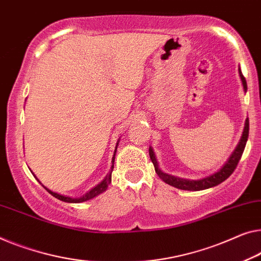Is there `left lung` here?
<instances>
[{"instance_id":"1","label":"left lung","mask_w":261,"mask_h":261,"mask_svg":"<svg viewBox=\"0 0 261 261\" xmlns=\"http://www.w3.org/2000/svg\"><path fill=\"white\" fill-rule=\"evenodd\" d=\"M239 76H240V79H242V82H243L244 90L246 91L247 90L246 80H245V77L243 76L242 70H240V68H239ZM248 129H250V124H248V118H247L246 122H245L244 132H243L242 138H240V142H239L238 145H237L236 150L233 151L231 157L228 158L226 164H225L223 168L218 171V172L213 173V174H211V176H208L206 178H203V179H197V180L184 179V178L174 177V176H171V174L164 173L161 169H159L157 159H155V155H154L152 147L150 146L149 154H150L151 162L153 163L155 173H157L159 178H161L163 181H165L166 184H169L171 186H174V188L180 189V190H188V191H200V190H206V189L213 188V186L219 185L220 182L226 180L227 178L231 176V174L233 173V171L236 170L237 165H238V163L240 161V158H242V154H243L244 150H245V146H246V142H247V138H248Z\"/></svg>"}]
</instances>
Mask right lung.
<instances>
[{"label":"right lung","instance_id":"add662e5","mask_svg":"<svg viewBox=\"0 0 261 261\" xmlns=\"http://www.w3.org/2000/svg\"><path fill=\"white\" fill-rule=\"evenodd\" d=\"M117 145H118V143H117ZM117 145H116V150H117ZM116 150H115V154H114V157H112V166H111V170H110V172L108 173V176L104 178V179L99 182L98 185H96L95 188L93 189H91L90 191L89 192H87L85 194H83V196L82 197H79V198H72V197H68V196H63V194H60V193H56V192H53L51 190H49V189H46V188H44L46 191H48L50 194H51V196H54L55 198H57V199H60V200H62V201H65V203H83V201H87V200H90V199H92V198H95L96 196H98V194H100V193H103L104 191H106V190L108 189V186H109V184H110L111 182V173H112V170H114V162H115V155H116ZM34 174V173H33ZM35 176V174H34ZM36 177V176H35ZM37 179V178H36ZM38 180V179H37Z\"/></svg>","mask_w":261,"mask_h":261}]
</instances>
